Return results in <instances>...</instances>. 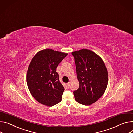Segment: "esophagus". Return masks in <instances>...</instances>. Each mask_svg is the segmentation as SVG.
Instances as JSON below:
<instances>
[{"instance_id":"obj_1","label":"esophagus","mask_w":133,"mask_h":133,"mask_svg":"<svg viewBox=\"0 0 133 133\" xmlns=\"http://www.w3.org/2000/svg\"><path fill=\"white\" fill-rule=\"evenodd\" d=\"M66 86L68 88H69V87H70V82H68V83H66Z\"/></svg>"}]
</instances>
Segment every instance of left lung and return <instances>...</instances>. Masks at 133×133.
<instances>
[{
  "label": "left lung",
  "mask_w": 133,
  "mask_h": 133,
  "mask_svg": "<svg viewBox=\"0 0 133 133\" xmlns=\"http://www.w3.org/2000/svg\"><path fill=\"white\" fill-rule=\"evenodd\" d=\"M76 66L78 89L73 91L75 99L84 105H90L98 101L105 91L108 73L101 58L87 49L72 53Z\"/></svg>",
  "instance_id": "obj_1"
}]
</instances>
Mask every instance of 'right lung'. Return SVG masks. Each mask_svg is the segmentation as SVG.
I'll use <instances>...</instances> for the list:
<instances>
[{
    "mask_svg": "<svg viewBox=\"0 0 133 133\" xmlns=\"http://www.w3.org/2000/svg\"><path fill=\"white\" fill-rule=\"evenodd\" d=\"M67 55L47 49L39 51L32 59L26 74V83L31 94L39 103L52 107L61 101L65 89L56 69Z\"/></svg>",
    "mask_w": 133,
    "mask_h": 133,
    "instance_id": "add662e5",
    "label": "right lung"
}]
</instances>
